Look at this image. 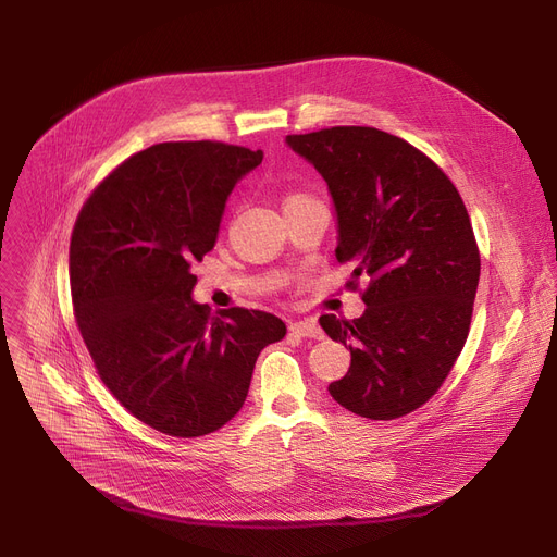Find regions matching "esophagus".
<instances>
[{
	"label": "esophagus",
	"instance_id": "esophagus-1",
	"mask_svg": "<svg viewBox=\"0 0 557 557\" xmlns=\"http://www.w3.org/2000/svg\"><path fill=\"white\" fill-rule=\"evenodd\" d=\"M288 330L302 336V338H323V330L315 323V318H305V320H296V323H290Z\"/></svg>",
	"mask_w": 557,
	"mask_h": 557
}]
</instances>
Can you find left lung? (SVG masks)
<instances>
[{
	"label": "left lung",
	"mask_w": 557,
	"mask_h": 557,
	"mask_svg": "<svg viewBox=\"0 0 557 557\" xmlns=\"http://www.w3.org/2000/svg\"><path fill=\"white\" fill-rule=\"evenodd\" d=\"M286 144L327 183L336 259L370 277L361 318L320 315L352 355L330 395L361 418H401L443 386L470 332L481 275L470 214L443 169L391 133L334 126Z\"/></svg>",
	"instance_id": "8db88e82"
}]
</instances>
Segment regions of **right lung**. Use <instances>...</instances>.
Masks as SVG:
<instances>
[{
    "mask_svg": "<svg viewBox=\"0 0 557 557\" xmlns=\"http://www.w3.org/2000/svg\"><path fill=\"white\" fill-rule=\"evenodd\" d=\"M263 153L164 141L128 158L87 198L70 244L76 325L101 382L151 429L198 437L246 401L255 361L286 334L273 313L194 302L227 196Z\"/></svg>",
    "mask_w": 557,
    "mask_h": 557,
    "instance_id": "obj_1",
    "label": "right lung"
}]
</instances>
